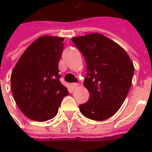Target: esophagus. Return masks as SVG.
I'll return each mask as SVG.
<instances>
[{"label":"esophagus","instance_id":"34e87169","mask_svg":"<svg viewBox=\"0 0 152 152\" xmlns=\"http://www.w3.org/2000/svg\"><path fill=\"white\" fill-rule=\"evenodd\" d=\"M78 86H79V85H78L77 83H72V86L73 89H76V88L78 87Z\"/></svg>","mask_w":152,"mask_h":152}]
</instances>
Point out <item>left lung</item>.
Listing matches in <instances>:
<instances>
[{
  "instance_id": "left-lung-1",
  "label": "left lung",
  "mask_w": 152,
  "mask_h": 152,
  "mask_svg": "<svg viewBox=\"0 0 152 152\" xmlns=\"http://www.w3.org/2000/svg\"><path fill=\"white\" fill-rule=\"evenodd\" d=\"M85 57L87 76L84 86L89 100L80 111L94 121H104L123 104L132 84L134 66L125 50L99 33L72 38Z\"/></svg>"
}]
</instances>
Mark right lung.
I'll list each match as a JSON object with an SVG mask.
<instances>
[{"label": "right lung", "mask_w": 152, "mask_h": 152, "mask_svg": "<svg viewBox=\"0 0 152 152\" xmlns=\"http://www.w3.org/2000/svg\"><path fill=\"white\" fill-rule=\"evenodd\" d=\"M64 38L43 36L22 54L10 76L14 99L23 114L32 121H48L58 113L68 91L60 82L58 62Z\"/></svg>", "instance_id": "obj_1"}]
</instances>
